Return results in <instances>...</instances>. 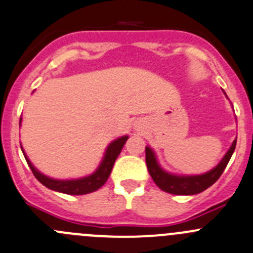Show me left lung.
<instances>
[{
	"mask_svg": "<svg viewBox=\"0 0 253 253\" xmlns=\"http://www.w3.org/2000/svg\"><path fill=\"white\" fill-rule=\"evenodd\" d=\"M236 141L237 138H235L231 147H230L229 151L226 152V154L222 157V159L219 162V164H217L216 167H214L211 170L207 171V173L204 174H197V175H179V174H173L164 170L161 167V164L158 163L156 153H154V151L149 146L146 147L147 168H148V171L149 174H151L154 183H156L157 186H158L159 189H162L163 192L174 195L199 194V193L204 192L205 189L211 186L212 184L220 178L222 171L226 168L232 153H234L235 147H236Z\"/></svg>",
	"mask_w": 253,
	"mask_h": 253,
	"instance_id": "left-lung-1",
	"label": "left lung"
}]
</instances>
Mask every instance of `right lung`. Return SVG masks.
Returning a JSON list of instances; mask_svg holds the SVG:
<instances>
[{
  "label": "right lung",
  "instance_id": "1",
  "mask_svg": "<svg viewBox=\"0 0 253 253\" xmlns=\"http://www.w3.org/2000/svg\"><path fill=\"white\" fill-rule=\"evenodd\" d=\"M21 122L22 119L19 120V126H21ZM127 139H128V136H122L116 138L115 141H112L111 143L107 146L104 157H102L101 163L99 164L96 170H95L94 173L90 174V175L83 176V178L78 179H54L50 178V176L44 175L43 173H41V171L32 164V162L29 161V158L27 157L26 152L23 151V147H21V148L22 152H23L24 158H26L27 163H28L29 168L33 171L34 176H36L44 186H46V188L50 189V190H54V192L64 193V194L84 195L95 192V190L100 189L105 183H106L110 174H111L115 161L117 159L119 154L121 153L122 148H124Z\"/></svg>",
  "mask_w": 253,
  "mask_h": 253
}]
</instances>
